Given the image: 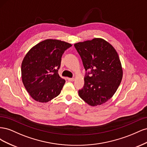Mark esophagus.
I'll use <instances>...</instances> for the list:
<instances>
[{
	"label": "esophagus",
	"instance_id": "esophagus-1",
	"mask_svg": "<svg viewBox=\"0 0 147 147\" xmlns=\"http://www.w3.org/2000/svg\"><path fill=\"white\" fill-rule=\"evenodd\" d=\"M67 80L69 82H74L75 80L74 78H67Z\"/></svg>",
	"mask_w": 147,
	"mask_h": 147
}]
</instances>
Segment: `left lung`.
Masks as SVG:
<instances>
[{
	"instance_id": "1",
	"label": "left lung",
	"mask_w": 147,
	"mask_h": 147,
	"mask_svg": "<svg viewBox=\"0 0 147 147\" xmlns=\"http://www.w3.org/2000/svg\"><path fill=\"white\" fill-rule=\"evenodd\" d=\"M80 56L86 74L83 88L79 96L88 104L97 106L112 98L121 83L123 69L117 51L110 43L95 38L74 44Z\"/></svg>"
}]
</instances>
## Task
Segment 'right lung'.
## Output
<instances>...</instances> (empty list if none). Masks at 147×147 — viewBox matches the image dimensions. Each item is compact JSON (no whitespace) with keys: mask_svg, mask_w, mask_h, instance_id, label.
I'll return each instance as SVG.
<instances>
[{"mask_svg":"<svg viewBox=\"0 0 147 147\" xmlns=\"http://www.w3.org/2000/svg\"><path fill=\"white\" fill-rule=\"evenodd\" d=\"M72 44L47 39L31 48L21 64L22 82L35 101L48 102L58 96L65 82L57 73L61 57Z\"/></svg>","mask_w":147,"mask_h":147,"instance_id":"1","label":"right lung"}]
</instances>
